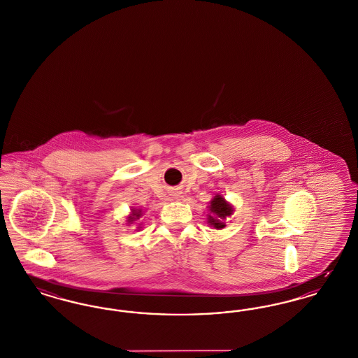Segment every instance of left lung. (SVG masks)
Returning <instances> with one entry per match:
<instances>
[{
  "instance_id": "left-lung-1",
  "label": "left lung",
  "mask_w": 358,
  "mask_h": 358,
  "mask_svg": "<svg viewBox=\"0 0 358 358\" xmlns=\"http://www.w3.org/2000/svg\"><path fill=\"white\" fill-rule=\"evenodd\" d=\"M208 224L217 230L224 229L227 227V218L234 212V206L225 200V197L217 193L208 206Z\"/></svg>"
}]
</instances>
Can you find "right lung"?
Masks as SVG:
<instances>
[{
	"label": "right lung",
	"instance_id": "1",
	"mask_svg": "<svg viewBox=\"0 0 358 358\" xmlns=\"http://www.w3.org/2000/svg\"><path fill=\"white\" fill-rule=\"evenodd\" d=\"M141 217H143V210H141V209L131 208V209H130V215H127V225H131V224L137 222ZM140 225H141V224H138V228H137V230L141 229V227H140Z\"/></svg>",
	"mask_w": 358,
	"mask_h": 358
}]
</instances>
